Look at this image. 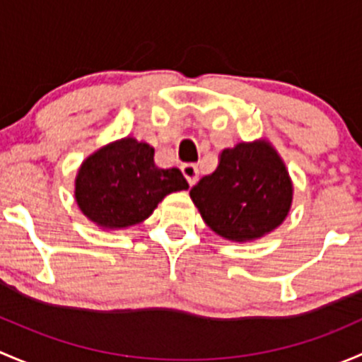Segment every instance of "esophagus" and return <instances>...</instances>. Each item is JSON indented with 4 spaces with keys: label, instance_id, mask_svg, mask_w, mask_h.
Masks as SVG:
<instances>
[{
    "label": "esophagus",
    "instance_id": "34e87169",
    "mask_svg": "<svg viewBox=\"0 0 362 362\" xmlns=\"http://www.w3.org/2000/svg\"><path fill=\"white\" fill-rule=\"evenodd\" d=\"M181 173L186 177V181L189 182V186L195 185L197 180H199V167L195 163H182Z\"/></svg>",
    "mask_w": 362,
    "mask_h": 362
}]
</instances>
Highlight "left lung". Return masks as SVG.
<instances>
[{
    "label": "left lung",
    "mask_w": 362,
    "mask_h": 362,
    "mask_svg": "<svg viewBox=\"0 0 362 362\" xmlns=\"http://www.w3.org/2000/svg\"><path fill=\"white\" fill-rule=\"evenodd\" d=\"M293 193L288 167L267 139L225 148L214 173L189 189L209 228L232 242L258 240L279 228Z\"/></svg>",
    "instance_id": "1"
}]
</instances>
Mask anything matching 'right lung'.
Masks as SVG:
<instances>
[{"label": "right lung", "mask_w": 362, "mask_h": 362, "mask_svg": "<svg viewBox=\"0 0 362 362\" xmlns=\"http://www.w3.org/2000/svg\"><path fill=\"white\" fill-rule=\"evenodd\" d=\"M153 156V146L130 136L88 155L74 180L85 218L103 230H124L150 218L169 193L188 189L180 169H160Z\"/></svg>", "instance_id": "add662e5"}]
</instances>
